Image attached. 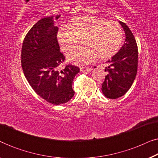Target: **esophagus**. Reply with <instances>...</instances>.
I'll list each match as a JSON object with an SVG mask.
<instances>
[{"label": "esophagus", "instance_id": "1", "mask_svg": "<svg viewBox=\"0 0 158 158\" xmlns=\"http://www.w3.org/2000/svg\"><path fill=\"white\" fill-rule=\"evenodd\" d=\"M80 70L81 72H85V71H87V72H90V71L92 70L91 68H85V67H81L80 68Z\"/></svg>", "mask_w": 158, "mask_h": 158}]
</instances>
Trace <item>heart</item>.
<instances>
[{
	"label": "heart",
	"instance_id": "heart-1",
	"mask_svg": "<svg viewBox=\"0 0 158 158\" xmlns=\"http://www.w3.org/2000/svg\"><path fill=\"white\" fill-rule=\"evenodd\" d=\"M57 40L65 52L77 48L82 40L84 47L69 54L68 60L83 65L97 57L104 60L115 55L122 47L123 30L118 22L102 17H75L68 23V27L60 29Z\"/></svg>",
	"mask_w": 158,
	"mask_h": 158
}]
</instances>
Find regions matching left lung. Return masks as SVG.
<instances>
[{
    "label": "left lung",
    "mask_w": 158,
    "mask_h": 158,
    "mask_svg": "<svg viewBox=\"0 0 158 158\" xmlns=\"http://www.w3.org/2000/svg\"><path fill=\"white\" fill-rule=\"evenodd\" d=\"M125 32V42L119 51L106 62L107 73L101 90L108 98L124 96L131 88L137 72L138 49L135 38L129 28L119 21Z\"/></svg>",
    "instance_id": "8db88e82"
}]
</instances>
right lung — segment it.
<instances>
[{
    "label": "right lung",
    "mask_w": 158,
    "mask_h": 158,
    "mask_svg": "<svg viewBox=\"0 0 158 158\" xmlns=\"http://www.w3.org/2000/svg\"><path fill=\"white\" fill-rule=\"evenodd\" d=\"M60 16L44 17L37 21L26 35L21 49L26 78L39 96L54 105L67 103L73 98L72 83L80 72L78 67L71 64L59 69L64 56L60 52L55 20Z\"/></svg>",
    "instance_id": "obj_1"
}]
</instances>
